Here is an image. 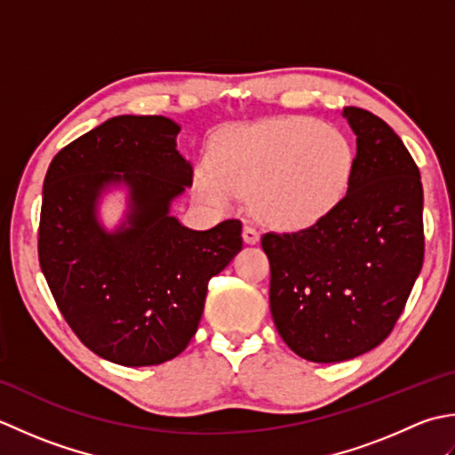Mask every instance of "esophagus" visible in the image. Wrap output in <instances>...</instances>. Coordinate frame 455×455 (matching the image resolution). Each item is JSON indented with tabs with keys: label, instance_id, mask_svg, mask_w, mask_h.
<instances>
[{
	"label": "esophagus",
	"instance_id": "34e87169",
	"mask_svg": "<svg viewBox=\"0 0 455 455\" xmlns=\"http://www.w3.org/2000/svg\"><path fill=\"white\" fill-rule=\"evenodd\" d=\"M259 237H261V235H259V231L251 224H245V228H243V241H245V243L253 245V243H257Z\"/></svg>",
	"mask_w": 455,
	"mask_h": 455
}]
</instances>
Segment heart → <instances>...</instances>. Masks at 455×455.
<instances>
[{"mask_svg":"<svg viewBox=\"0 0 455 455\" xmlns=\"http://www.w3.org/2000/svg\"><path fill=\"white\" fill-rule=\"evenodd\" d=\"M210 171L194 172V188L226 210L253 194V212L279 229L316 224L344 196L354 149L339 129L312 117H279L229 129L210 147Z\"/></svg>","mask_w":455,"mask_h":455,"instance_id":"obj_1","label":"heart"}]
</instances>
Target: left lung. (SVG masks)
<instances>
[{
  "mask_svg": "<svg viewBox=\"0 0 455 455\" xmlns=\"http://www.w3.org/2000/svg\"><path fill=\"white\" fill-rule=\"evenodd\" d=\"M357 135L347 194L296 234H265L271 314L296 355L338 363L391 333L424 261L420 171L391 127L344 108Z\"/></svg>",
  "mask_w": 455,
  "mask_h": 455,
  "instance_id": "8db88e82",
  "label": "left lung"
}]
</instances>
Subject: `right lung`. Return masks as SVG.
Masks as SVG:
<instances>
[{
  "label": "right lung",
  "mask_w": 455,
  "mask_h": 455,
  "mask_svg": "<svg viewBox=\"0 0 455 455\" xmlns=\"http://www.w3.org/2000/svg\"><path fill=\"white\" fill-rule=\"evenodd\" d=\"M180 125L163 116H117L64 147L43 184L39 263L60 314L82 344L111 363L159 365L182 354L212 276L241 247V221L196 231L171 214L192 187L176 149ZM128 192L108 230L99 204Z\"/></svg>",
  "instance_id": "obj_1"
}]
</instances>
